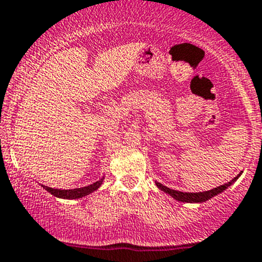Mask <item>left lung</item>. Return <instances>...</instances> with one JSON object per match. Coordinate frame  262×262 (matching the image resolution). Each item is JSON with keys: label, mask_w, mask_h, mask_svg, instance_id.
I'll list each match as a JSON object with an SVG mask.
<instances>
[{"label": "left lung", "mask_w": 262, "mask_h": 262, "mask_svg": "<svg viewBox=\"0 0 262 262\" xmlns=\"http://www.w3.org/2000/svg\"><path fill=\"white\" fill-rule=\"evenodd\" d=\"M241 174H242V171L239 172L236 178H233L231 182L225 183L223 185H220V187L214 188V189H211L208 191H199V193H184V191L174 190V189H170V188L165 187V185H163L161 183H158V182H155V184H156V187H158L160 190H163L164 193L169 194V195L172 196V198L177 199V201H179V202H183V203H184V202L185 203H203V202L209 201V199L213 198V196L218 195V194H221L222 191H225L226 189H227L228 187H231V185L233 184V183L236 182L239 177H241Z\"/></svg>", "instance_id": "left-lung-1"}]
</instances>
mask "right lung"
<instances>
[{"instance_id":"add662e5","label":"right lung","mask_w":262,"mask_h":262,"mask_svg":"<svg viewBox=\"0 0 262 262\" xmlns=\"http://www.w3.org/2000/svg\"><path fill=\"white\" fill-rule=\"evenodd\" d=\"M103 179L104 177H102V179L97 180V182L93 183V184L87 185V187L77 188V189H54V188L45 187V185H41V187L47 191H49L50 194H53L54 196H56V198L79 199V198H83V196L88 195V194L93 193L94 190L98 189V188L102 185V183H103Z\"/></svg>"}]
</instances>
